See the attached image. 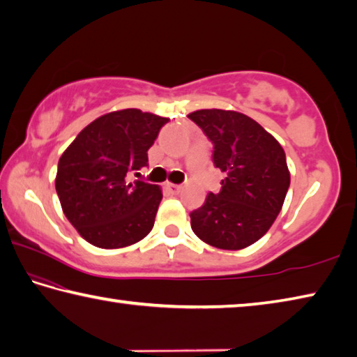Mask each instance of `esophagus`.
<instances>
[{
	"mask_svg": "<svg viewBox=\"0 0 357 357\" xmlns=\"http://www.w3.org/2000/svg\"><path fill=\"white\" fill-rule=\"evenodd\" d=\"M166 188L171 191V192H174V195H177V192H180V190H182V186L175 185V183H167Z\"/></svg>",
	"mask_w": 357,
	"mask_h": 357,
	"instance_id": "obj_1",
	"label": "esophagus"
}]
</instances>
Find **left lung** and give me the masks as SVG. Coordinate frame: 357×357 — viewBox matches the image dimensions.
Segmentation results:
<instances>
[{"instance_id": "8db88e82", "label": "left lung", "mask_w": 357, "mask_h": 357, "mask_svg": "<svg viewBox=\"0 0 357 357\" xmlns=\"http://www.w3.org/2000/svg\"><path fill=\"white\" fill-rule=\"evenodd\" d=\"M213 142V162L226 178L191 211V229L218 249L236 251L260 240L282 208L290 186L285 152L254 119L236 111L199 109L188 116Z\"/></svg>"}]
</instances>
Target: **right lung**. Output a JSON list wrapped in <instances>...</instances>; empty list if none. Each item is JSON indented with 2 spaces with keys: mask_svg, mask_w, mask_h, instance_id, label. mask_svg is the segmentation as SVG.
Masks as SVG:
<instances>
[{
  "mask_svg": "<svg viewBox=\"0 0 357 357\" xmlns=\"http://www.w3.org/2000/svg\"><path fill=\"white\" fill-rule=\"evenodd\" d=\"M167 117L128 108L91 122L58 162L56 192L62 211L91 245L119 249L141 241L152 230L162 199L158 185L131 182L149 165Z\"/></svg>",
  "mask_w": 357,
  "mask_h": 357,
  "instance_id": "add662e5",
  "label": "right lung"
}]
</instances>
